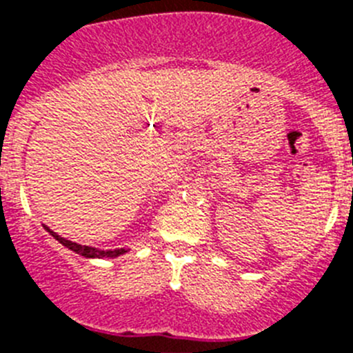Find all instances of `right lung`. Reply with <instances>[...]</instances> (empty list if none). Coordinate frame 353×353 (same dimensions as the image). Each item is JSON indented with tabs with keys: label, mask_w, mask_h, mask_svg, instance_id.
I'll return each mask as SVG.
<instances>
[{
	"label": "right lung",
	"mask_w": 353,
	"mask_h": 353,
	"mask_svg": "<svg viewBox=\"0 0 353 353\" xmlns=\"http://www.w3.org/2000/svg\"><path fill=\"white\" fill-rule=\"evenodd\" d=\"M46 230L49 232L54 239L59 241L63 246H66L68 250H72V252L79 253V255L85 256V259H116V256H119V255H123V253L128 252V250H125V248H119V250H98V248L82 246V244L72 243V241H68V239H65V237L58 236V234L50 230L49 227H46Z\"/></svg>",
	"instance_id": "right-lung-1"
}]
</instances>
